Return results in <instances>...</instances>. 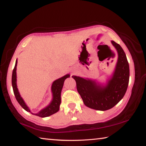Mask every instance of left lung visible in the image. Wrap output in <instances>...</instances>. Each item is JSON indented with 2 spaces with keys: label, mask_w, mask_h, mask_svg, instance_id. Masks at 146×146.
I'll return each mask as SVG.
<instances>
[{
  "label": "left lung",
  "mask_w": 146,
  "mask_h": 146,
  "mask_svg": "<svg viewBox=\"0 0 146 146\" xmlns=\"http://www.w3.org/2000/svg\"><path fill=\"white\" fill-rule=\"evenodd\" d=\"M111 43L118 52V61L111 79L105 86L94 81L73 76L76 83L77 91L86 107L105 111L113 108L122 100L128 87L129 65L122 47L113 41Z\"/></svg>",
  "instance_id": "left-lung-1"
}]
</instances>
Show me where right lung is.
I'll return each mask as SVG.
<instances>
[{"instance_id": "1", "label": "right lung", "mask_w": 146, "mask_h": 146, "mask_svg": "<svg viewBox=\"0 0 146 146\" xmlns=\"http://www.w3.org/2000/svg\"><path fill=\"white\" fill-rule=\"evenodd\" d=\"M17 61H15V64L14 68L12 71V88H13L14 94L15 95V97L16 98L18 103L20 104L21 106L23 107L24 110H26L27 111H29L31 112L29 108L27 107L26 104L24 103L23 99L21 98V95L19 93L18 89L17 88L16 85V66H17ZM68 77H70V75H66L63 77H61V78H59L53 82L51 86V90L52 93V96H53V98L51 102V104H49L48 106L44 108V109L41 110L38 113H33L32 114L35 115L40 117H46L48 116H50L51 115L56 113L58 111L59 108H60V105L61 104V90L63 86L64 82Z\"/></svg>"}]
</instances>
